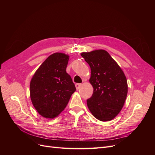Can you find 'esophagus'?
Listing matches in <instances>:
<instances>
[{
  "label": "esophagus",
  "instance_id": "obj_1",
  "mask_svg": "<svg viewBox=\"0 0 155 155\" xmlns=\"http://www.w3.org/2000/svg\"><path fill=\"white\" fill-rule=\"evenodd\" d=\"M81 83H76V85H75V86H76V89L77 90H78V89H79L80 88V87H81Z\"/></svg>",
  "mask_w": 155,
  "mask_h": 155
}]
</instances>
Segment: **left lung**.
<instances>
[{
  "instance_id": "obj_1",
  "label": "left lung",
  "mask_w": 155,
  "mask_h": 155,
  "mask_svg": "<svg viewBox=\"0 0 155 155\" xmlns=\"http://www.w3.org/2000/svg\"><path fill=\"white\" fill-rule=\"evenodd\" d=\"M89 64L93 94L87 100L92 114L101 121H110L121 111L127 95V81L123 72L110 54L104 50L82 52Z\"/></svg>"
}]
</instances>
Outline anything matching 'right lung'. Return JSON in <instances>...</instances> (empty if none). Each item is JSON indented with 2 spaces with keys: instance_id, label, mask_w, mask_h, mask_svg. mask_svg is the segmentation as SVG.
<instances>
[{
  "instance_id": "right-lung-1",
  "label": "right lung",
  "mask_w": 155,
  "mask_h": 155,
  "mask_svg": "<svg viewBox=\"0 0 155 155\" xmlns=\"http://www.w3.org/2000/svg\"><path fill=\"white\" fill-rule=\"evenodd\" d=\"M69 55L63 53L50 55L33 76L30 85L32 104L46 118L57 117L67 107L76 88L66 72Z\"/></svg>"
}]
</instances>
